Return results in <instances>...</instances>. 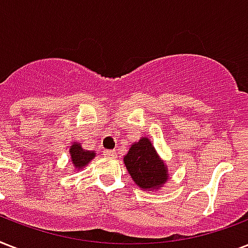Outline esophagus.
<instances>
[{
  "label": "esophagus",
  "mask_w": 248,
  "mask_h": 248,
  "mask_svg": "<svg viewBox=\"0 0 248 248\" xmlns=\"http://www.w3.org/2000/svg\"><path fill=\"white\" fill-rule=\"evenodd\" d=\"M104 155H107V157H110V158H116L117 157L116 151H112V149H110V151H105Z\"/></svg>",
  "instance_id": "obj_1"
}]
</instances>
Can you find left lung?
I'll list each match as a JSON object with an SVG mask.
<instances>
[{
    "instance_id": "obj_1",
    "label": "left lung",
    "mask_w": 248,
    "mask_h": 248,
    "mask_svg": "<svg viewBox=\"0 0 248 248\" xmlns=\"http://www.w3.org/2000/svg\"><path fill=\"white\" fill-rule=\"evenodd\" d=\"M124 161L132 180L140 188L153 190L162 186L167 180L169 173L165 163L159 159L151 140L147 138L134 144Z\"/></svg>"
}]
</instances>
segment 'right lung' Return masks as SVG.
<instances>
[{"label":"right lung","instance_id":"1","mask_svg":"<svg viewBox=\"0 0 248 248\" xmlns=\"http://www.w3.org/2000/svg\"><path fill=\"white\" fill-rule=\"evenodd\" d=\"M69 153H71L72 161H73V165H75L76 169H82L95 157L93 152L83 151L82 148H81V144L77 143L72 145V148L69 149Z\"/></svg>","mask_w":248,"mask_h":248}]
</instances>
